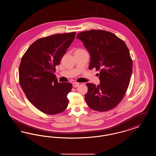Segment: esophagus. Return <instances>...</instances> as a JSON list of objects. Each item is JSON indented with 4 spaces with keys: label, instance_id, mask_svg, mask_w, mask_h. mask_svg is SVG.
Instances as JSON below:
<instances>
[{
    "label": "esophagus",
    "instance_id": "obj_1",
    "mask_svg": "<svg viewBox=\"0 0 156 156\" xmlns=\"http://www.w3.org/2000/svg\"><path fill=\"white\" fill-rule=\"evenodd\" d=\"M79 85H80V83L78 82H73V85L74 87H77Z\"/></svg>",
    "mask_w": 156,
    "mask_h": 156
}]
</instances>
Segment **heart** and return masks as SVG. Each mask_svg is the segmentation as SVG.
<instances>
[{
	"mask_svg": "<svg viewBox=\"0 0 156 156\" xmlns=\"http://www.w3.org/2000/svg\"><path fill=\"white\" fill-rule=\"evenodd\" d=\"M86 52L84 50H83V49H81V48H78V49H76V50L75 51V52Z\"/></svg>",
	"mask_w": 156,
	"mask_h": 156,
	"instance_id": "obj_1",
	"label": "heart"
}]
</instances>
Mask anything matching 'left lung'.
I'll return each mask as SVG.
<instances>
[{"label":"left lung","mask_w":156,"mask_h":156,"mask_svg":"<svg viewBox=\"0 0 156 156\" xmlns=\"http://www.w3.org/2000/svg\"><path fill=\"white\" fill-rule=\"evenodd\" d=\"M76 38L90 54L89 69L99 71L100 84L87 83L85 101L94 111H109L122 100L130 83L133 62L129 50L122 40L105 30L81 32Z\"/></svg>","instance_id":"8db88e82"}]
</instances>
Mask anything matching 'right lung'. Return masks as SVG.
I'll return each instance as SVG.
<instances>
[{"label":"right lung","mask_w":156,"mask_h":156,"mask_svg":"<svg viewBox=\"0 0 156 156\" xmlns=\"http://www.w3.org/2000/svg\"><path fill=\"white\" fill-rule=\"evenodd\" d=\"M75 34H57L39 38L23 55L19 69L20 85L30 102L46 114H58L68 106L67 95L73 85L59 83L54 73Z\"/></svg>","instance_id":"obj_1"}]
</instances>
